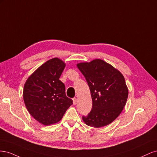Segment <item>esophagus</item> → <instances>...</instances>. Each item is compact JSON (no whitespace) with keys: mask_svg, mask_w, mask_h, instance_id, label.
Returning <instances> with one entry per match:
<instances>
[{"mask_svg":"<svg viewBox=\"0 0 157 157\" xmlns=\"http://www.w3.org/2000/svg\"><path fill=\"white\" fill-rule=\"evenodd\" d=\"M73 104H74V105H76V104H77V99L76 98H74L73 99Z\"/></svg>","mask_w":157,"mask_h":157,"instance_id":"1","label":"esophagus"}]
</instances>
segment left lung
<instances>
[{
    "label": "left lung",
    "mask_w": 157,
    "mask_h": 157,
    "mask_svg": "<svg viewBox=\"0 0 157 157\" xmlns=\"http://www.w3.org/2000/svg\"><path fill=\"white\" fill-rule=\"evenodd\" d=\"M77 67L88 84L92 108L82 117L85 124L101 128L111 124L126 105L128 89L124 76L111 65L100 59L79 63Z\"/></svg>",
    "instance_id": "left-lung-1"
}]
</instances>
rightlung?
I'll return each mask as SVG.
<instances>
[{"label":"right lung","instance_id":"add662e5","mask_svg":"<svg viewBox=\"0 0 157 157\" xmlns=\"http://www.w3.org/2000/svg\"><path fill=\"white\" fill-rule=\"evenodd\" d=\"M63 61L54 58L47 61L29 76L23 96L30 115L45 126L61 121L73 100L66 96L64 84L59 79L65 69Z\"/></svg>","mask_w":157,"mask_h":157}]
</instances>
